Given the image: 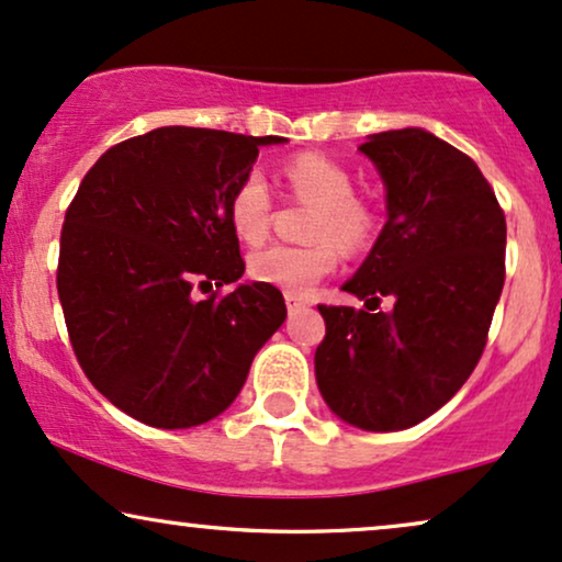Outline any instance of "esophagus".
<instances>
[{
	"mask_svg": "<svg viewBox=\"0 0 562 562\" xmlns=\"http://www.w3.org/2000/svg\"><path fill=\"white\" fill-rule=\"evenodd\" d=\"M307 307H310L307 300H302V296H296V294H286V310H289V315L302 313V310H307Z\"/></svg>",
	"mask_w": 562,
	"mask_h": 562,
	"instance_id": "1",
	"label": "esophagus"
}]
</instances>
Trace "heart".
Masks as SVG:
<instances>
[{"instance_id":"obj_1","label":"heart","mask_w":562,"mask_h":562,"mask_svg":"<svg viewBox=\"0 0 562 562\" xmlns=\"http://www.w3.org/2000/svg\"><path fill=\"white\" fill-rule=\"evenodd\" d=\"M283 179L296 200L313 203L307 221L310 245H270L247 258V276L286 294H307L336 268L338 252H359L378 232V213L355 195V179L341 164L323 154H300L283 164ZM273 200L260 169H247L232 187L226 216L247 245L266 239Z\"/></svg>"}]
</instances>
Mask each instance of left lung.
<instances>
[{
  "label": "left lung",
  "mask_w": 562,
  "mask_h": 562,
  "mask_svg": "<svg viewBox=\"0 0 562 562\" xmlns=\"http://www.w3.org/2000/svg\"><path fill=\"white\" fill-rule=\"evenodd\" d=\"M359 150L385 184L387 221L344 292L367 310L321 304L315 378L336 417L370 432L419 425L480 362L505 281V213L472 158L419 127ZM391 299L387 314L369 302Z\"/></svg>",
  "instance_id": "8db88e82"
}]
</instances>
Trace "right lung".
I'll return each mask as SVG.
<instances>
[{"label": "right lung", "instance_id": "1", "mask_svg": "<svg viewBox=\"0 0 562 562\" xmlns=\"http://www.w3.org/2000/svg\"><path fill=\"white\" fill-rule=\"evenodd\" d=\"M273 143L283 137L150 130L109 148L67 207L57 292L69 344L95 391L143 425L218 417L286 321L268 283L195 296L245 273L226 200Z\"/></svg>", "mask_w": 562, "mask_h": 562}]
</instances>
